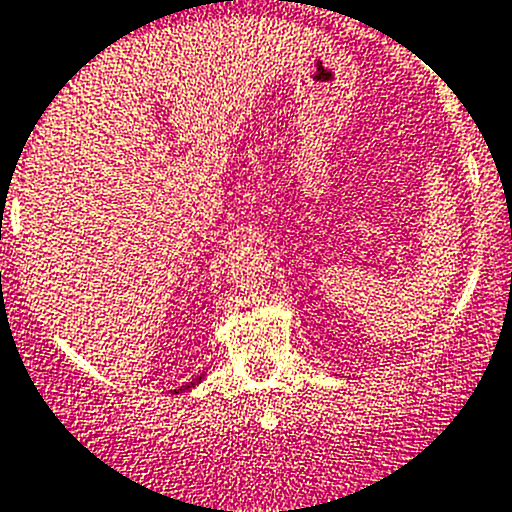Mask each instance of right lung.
Here are the masks:
<instances>
[{
  "label": "right lung",
  "instance_id": "right-lung-1",
  "mask_svg": "<svg viewBox=\"0 0 512 512\" xmlns=\"http://www.w3.org/2000/svg\"><path fill=\"white\" fill-rule=\"evenodd\" d=\"M203 376H205V374H203ZM203 376H198V379L188 381V384H183V386H180V389H175V394H178V391H188V389H193L195 384H200V381H203Z\"/></svg>",
  "mask_w": 512,
  "mask_h": 512
}]
</instances>
